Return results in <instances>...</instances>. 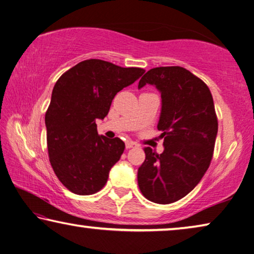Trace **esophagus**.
Returning a JSON list of instances; mask_svg holds the SVG:
<instances>
[{"label":"esophagus","mask_w":254,"mask_h":254,"mask_svg":"<svg viewBox=\"0 0 254 254\" xmlns=\"http://www.w3.org/2000/svg\"><path fill=\"white\" fill-rule=\"evenodd\" d=\"M136 147V143L133 142V141H127L126 142V148L127 149H131V148H134Z\"/></svg>","instance_id":"1"}]
</instances>
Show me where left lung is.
Segmentation results:
<instances>
[{
    "label": "left lung",
    "instance_id": "8db88e82",
    "mask_svg": "<svg viewBox=\"0 0 254 254\" xmlns=\"http://www.w3.org/2000/svg\"><path fill=\"white\" fill-rule=\"evenodd\" d=\"M153 85L161 94L158 130L163 152L144 148L137 169L142 195L157 204H170L189 194L203 178L213 157L217 118L212 94L203 80L179 66L145 72L137 87Z\"/></svg>",
    "mask_w": 254,
    "mask_h": 254
}]
</instances>
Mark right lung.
<instances>
[{
	"label": "right lung",
	"mask_w": 254,
	"mask_h": 254,
	"mask_svg": "<svg viewBox=\"0 0 254 254\" xmlns=\"http://www.w3.org/2000/svg\"><path fill=\"white\" fill-rule=\"evenodd\" d=\"M143 72L142 68L88 59L55 84L45 118L49 160L58 179L74 194L92 195L105 186L126 144L119 137L98 134L96 120L104 119L114 96Z\"/></svg>",
	"instance_id": "add662e5"
}]
</instances>
